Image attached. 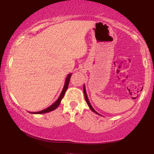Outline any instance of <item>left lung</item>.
Instances as JSON below:
<instances>
[{
  "instance_id": "left-lung-1",
  "label": "left lung",
  "mask_w": 154,
  "mask_h": 154,
  "mask_svg": "<svg viewBox=\"0 0 154 154\" xmlns=\"http://www.w3.org/2000/svg\"><path fill=\"white\" fill-rule=\"evenodd\" d=\"M83 92H84V96H85V101H86V102H87V104H88V106L90 107V109H91V110L93 111V112H94L95 113H97V114H98V115H100V113H98L97 112V111L94 110V109L92 108V105L90 104V102H89V100H88V96H87V93H86V91H85V85H83ZM101 116V115H100Z\"/></svg>"
}]
</instances>
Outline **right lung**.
I'll return each instance as SVG.
<instances>
[{
	"mask_svg": "<svg viewBox=\"0 0 154 154\" xmlns=\"http://www.w3.org/2000/svg\"><path fill=\"white\" fill-rule=\"evenodd\" d=\"M71 76V73H69V74H68V75H67V77H66V81H65L64 85V88H63L62 91V92H61L60 95V97H59V98L57 99V100L56 102L54 103V104H52L51 106H50L49 107H48L47 109H44V110H42L41 111H38V112H31V113H35V114H41V113H45L50 112V111H53L55 109L57 108L58 106L60 104L61 100H62L63 97H64V95L65 92H66V91L67 88H68L69 83V81H70Z\"/></svg>",
	"mask_w": 154,
	"mask_h": 154,
	"instance_id": "add662e5",
	"label": "right lung"
}]
</instances>
